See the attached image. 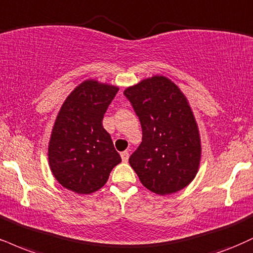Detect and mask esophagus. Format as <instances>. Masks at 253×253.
<instances>
[{
	"label": "esophagus",
	"mask_w": 253,
	"mask_h": 253,
	"mask_svg": "<svg viewBox=\"0 0 253 253\" xmlns=\"http://www.w3.org/2000/svg\"><path fill=\"white\" fill-rule=\"evenodd\" d=\"M121 159H123V161L124 163H127V161H128V158H129V153L127 151H124V152H121Z\"/></svg>",
	"instance_id": "1"
}]
</instances>
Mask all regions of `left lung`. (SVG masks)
I'll list each match as a JSON object with an SVG mask.
<instances>
[{
  "instance_id": "1",
  "label": "left lung",
  "mask_w": 253,
  "mask_h": 253,
  "mask_svg": "<svg viewBox=\"0 0 253 253\" xmlns=\"http://www.w3.org/2000/svg\"><path fill=\"white\" fill-rule=\"evenodd\" d=\"M142 128V141L129 165L152 192L165 196L196 176L202 145L193 112L178 86L156 75L125 89Z\"/></svg>"
}]
</instances>
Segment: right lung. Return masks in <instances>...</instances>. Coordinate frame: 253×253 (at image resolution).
<instances>
[{
	"mask_svg": "<svg viewBox=\"0 0 253 253\" xmlns=\"http://www.w3.org/2000/svg\"><path fill=\"white\" fill-rule=\"evenodd\" d=\"M112 84L86 80L63 102L48 146V160L57 181L73 192L89 194L101 188L121 158L102 119L117 95Z\"/></svg>",
	"mask_w": 253,
	"mask_h": 253,
	"instance_id": "right-lung-1",
	"label": "right lung"
}]
</instances>
